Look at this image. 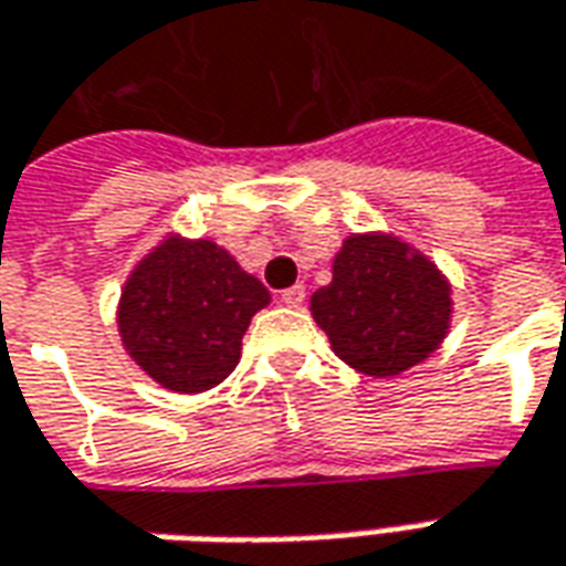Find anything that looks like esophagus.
Returning <instances> with one entry per match:
<instances>
[{"instance_id": "34e87169", "label": "esophagus", "mask_w": 566, "mask_h": 566, "mask_svg": "<svg viewBox=\"0 0 566 566\" xmlns=\"http://www.w3.org/2000/svg\"><path fill=\"white\" fill-rule=\"evenodd\" d=\"M280 302H283V305H290V308H298V305L305 302V286H298V283H295V286H290V290H283L280 292Z\"/></svg>"}]
</instances>
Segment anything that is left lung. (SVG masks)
I'll list each match as a JSON object with an SVG mask.
<instances>
[{"instance_id": "8db88e82", "label": "left lung", "mask_w": 566, "mask_h": 566, "mask_svg": "<svg viewBox=\"0 0 566 566\" xmlns=\"http://www.w3.org/2000/svg\"><path fill=\"white\" fill-rule=\"evenodd\" d=\"M311 317L348 367L398 377L449 336L451 283L411 242L352 233L333 258V280L311 295Z\"/></svg>"}]
</instances>
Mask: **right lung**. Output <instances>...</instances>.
Returning a JSON list of instances; mask_svg holds the SVG:
<instances>
[{"instance_id": "1", "label": "right lung", "mask_w": 566, "mask_h": 566, "mask_svg": "<svg viewBox=\"0 0 566 566\" xmlns=\"http://www.w3.org/2000/svg\"><path fill=\"white\" fill-rule=\"evenodd\" d=\"M264 305L271 292L218 242L168 233L127 276L117 333L139 370L192 396L233 374L242 336Z\"/></svg>"}]
</instances>
